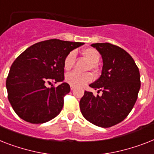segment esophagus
Listing matches in <instances>:
<instances>
[{"label": "esophagus", "mask_w": 154, "mask_h": 154, "mask_svg": "<svg viewBox=\"0 0 154 154\" xmlns=\"http://www.w3.org/2000/svg\"><path fill=\"white\" fill-rule=\"evenodd\" d=\"M74 88H75V87H73V86H72V85L70 86V89L71 90H73V89H74Z\"/></svg>", "instance_id": "obj_1"}]
</instances>
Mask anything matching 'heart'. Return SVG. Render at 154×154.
Listing matches in <instances>:
<instances>
[{"label": "heart", "mask_w": 154, "mask_h": 154, "mask_svg": "<svg viewBox=\"0 0 154 154\" xmlns=\"http://www.w3.org/2000/svg\"><path fill=\"white\" fill-rule=\"evenodd\" d=\"M81 53H82V55L91 63L90 66H88V69L96 70L97 65L100 58L99 51L95 48L89 47V48L84 49ZM75 59H76V53L74 51H71L66 56L64 62H63V66H64V69L66 70H69L73 67ZM92 81V74L88 73L81 74V73H76V72H71L66 76V82L73 87H83V86L86 85L87 84L90 83Z\"/></svg>", "instance_id": "b5f03b06"}]
</instances>
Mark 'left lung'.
Instances as JSON below:
<instances>
[{"instance_id":"left-lung-1","label":"left lung","mask_w":154,"mask_h":154,"mask_svg":"<svg viewBox=\"0 0 154 154\" xmlns=\"http://www.w3.org/2000/svg\"><path fill=\"white\" fill-rule=\"evenodd\" d=\"M102 56L103 68L99 79L90 87L102 91L101 96L85 92L80 100L86 120L100 127H111L127 118L135 103L141 81L137 65L129 54L108 42L93 43Z\"/></svg>"}]
</instances>
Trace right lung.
Segmentation results:
<instances>
[{
  "instance_id": "add662e5",
  "label": "right lung",
  "mask_w": 154,
  "mask_h": 154,
  "mask_svg": "<svg viewBox=\"0 0 154 154\" xmlns=\"http://www.w3.org/2000/svg\"><path fill=\"white\" fill-rule=\"evenodd\" d=\"M83 44L53 38L32 45L16 57L6 88L8 100L20 118L38 124L53 119L61 112L70 86L65 82L57 87L47 85L64 80L65 57Z\"/></svg>"
}]
</instances>
